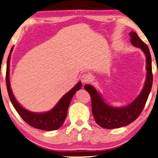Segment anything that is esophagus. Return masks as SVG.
<instances>
[{
	"label": "esophagus",
	"instance_id": "1",
	"mask_svg": "<svg viewBox=\"0 0 158 158\" xmlns=\"http://www.w3.org/2000/svg\"><path fill=\"white\" fill-rule=\"evenodd\" d=\"M80 80H81V81H82L83 84H85V83H87L89 82H90L91 77H90V76L89 75V74L84 73L83 75H82Z\"/></svg>",
	"mask_w": 158,
	"mask_h": 158
}]
</instances>
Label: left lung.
<instances>
[{"label": "left lung", "instance_id": "left-lung-1", "mask_svg": "<svg viewBox=\"0 0 158 158\" xmlns=\"http://www.w3.org/2000/svg\"><path fill=\"white\" fill-rule=\"evenodd\" d=\"M131 42L133 46L140 48L147 60V80L140 94L130 105L115 108L105 102L96 89L90 85H85V90L91 98L92 114L96 123L104 129H116L127 126L135 120L143 110L153 84L151 56L148 47L134 31L129 33Z\"/></svg>", "mask_w": 158, "mask_h": 158}]
</instances>
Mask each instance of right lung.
Here are the masks:
<instances>
[{
  "label": "right lung",
  "mask_w": 158,
  "mask_h": 158,
  "mask_svg": "<svg viewBox=\"0 0 158 158\" xmlns=\"http://www.w3.org/2000/svg\"><path fill=\"white\" fill-rule=\"evenodd\" d=\"M12 50L13 47H11L7 58V71H6V85H7L9 97H10V99L15 109L16 110L18 114L26 123H27L29 125L32 127L35 128V129L47 131L59 129L62 126L65 118L67 117L68 107L69 106L73 95L82 87L81 82H78L75 85V87L71 89L68 93L64 95L57 105L49 111L42 113V114H36V113L29 111L28 110L20 106L16 100V98L14 96L10 87V61Z\"/></svg>",
  "instance_id": "add662e5"
}]
</instances>
